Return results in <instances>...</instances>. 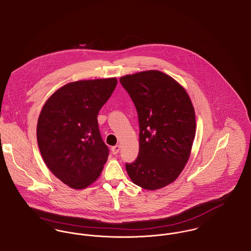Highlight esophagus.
<instances>
[{"label":"esophagus","instance_id":"34e87169","mask_svg":"<svg viewBox=\"0 0 251 251\" xmlns=\"http://www.w3.org/2000/svg\"><path fill=\"white\" fill-rule=\"evenodd\" d=\"M119 150H120V147L118 145H116V146L111 148V152H112L113 155H115V154H117L119 152Z\"/></svg>","mask_w":251,"mask_h":251}]
</instances>
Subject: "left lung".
<instances>
[{
  "label": "left lung",
  "mask_w": 251,
  "mask_h": 251,
  "mask_svg": "<svg viewBox=\"0 0 251 251\" xmlns=\"http://www.w3.org/2000/svg\"><path fill=\"white\" fill-rule=\"evenodd\" d=\"M133 100L140 125V150L126 163L132 181L148 190L172 183L188 161L196 133L191 100L174 78L159 71L119 79Z\"/></svg>",
  "instance_id": "1"
}]
</instances>
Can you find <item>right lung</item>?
<instances>
[{"mask_svg":"<svg viewBox=\"0 0 251 251\" xmlns=\"http://www.w3.org/2000/svg\"><path fill=\"white\" fill-rule=\"evenodd\" d=\"M116 84L114 77L68 83L41 111L37 139L43 159L51 173L72 188L94 182L107 160L109 151L97 116Z\"/></svg>","mask_w":251,"mask_h":251,"instance_id":"add662e5","label":"right lung"}]
</instances>
